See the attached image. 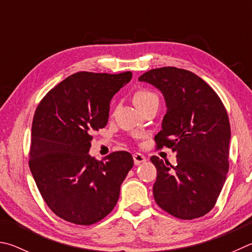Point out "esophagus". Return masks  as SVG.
<instances>
[{"mask_svg":"<svg viewBox=\"0 0 252 252\" xmlns=\"http://www.w3.org/2000/svg\"><path fill=\"white\" fill-rule=\"evenodd\" d=\"M133 158H134L135 165H139V164H142V162L146 161V157H145L144 155H142V154H139V153L134 154Z\"/></svg>","mask_w":252,"mask_h":252,"instance_id":"esophagus-1","label":"esophagus"}]
</instances>
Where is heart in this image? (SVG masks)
Instances as JSON below:
<instances>
[{
	"mask_svg": "<svg viewBox=\"0 0 252 252\" xmlns=\"http://www.w3.org/2000/svg\"><path fill=\"white\" fill-rule=\"evenodd\" d=\"M155 99H158V97L155 93H153L148 90H145V88H139V90L136 91L133 95L134 104L137 106L139 109L143 108L144 106H146L147 104H149L151 101Z\"/></svg>",
	"mask_w": 252,
	"mask_h": 252,
	"instance_id": "heart-1",
	"label": "heart"
}]
</instances>
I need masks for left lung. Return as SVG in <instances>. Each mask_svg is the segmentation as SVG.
I'll use <instances>...</instances> for the list:
<instances>
[{
  "label": "left lung",
  "mask_w": 252,
  "mask_h": 252,
  "mask_svg": "<svg viewBox=\"0 0 252 252\" xmlns=\"http://www.w3.org/2000/svg\"><path fill=\"white\" fill-rule=\"evenodd\" d=\"M138 79L164 95L167 112L155 142L157 148L177 154L176 166L151 158L157 169L154 198L176 218L202 217L215 207L229 169L227 110L217 93L189 70L168 66L148 70Z\"/></svg>",
  "instance_id": "8db88e82"
}]
</instances>
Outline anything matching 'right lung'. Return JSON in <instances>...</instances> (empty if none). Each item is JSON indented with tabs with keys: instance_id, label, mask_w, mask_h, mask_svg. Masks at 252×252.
<instances>
[{
	"instance_id": "right-lung-1",
	"label": "right lung",
	"mask_w": 252,
	"mask_h": 252,
	"mask_svg": "<svg viewBox=\"0 0 252 252\" xmlns=\"http://www.w3.org/2000/svg\"><path fill=\"white\" fill-rule=\"evenodd\" d=\"M131 76L78 72L52 88L35 110L30 169L44 201L66 221L90 226L117 204L133 157L123 151L97 160L88 152L91 134L106 126L110 100Z\"/></svg>"
}]
</instances>
